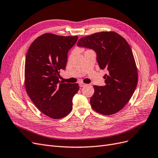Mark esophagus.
<instances>
[{"label": "esophagus", "instance_id": "1", "mask_svg": "<svg viewBox=\"0 0 158 158\" xmlns=\"http://www.w3.org/2000/svg\"><path fill=\"white\" fill-rule=\"evenodd\" d=\"M85 85H86V84H84V83H83V82H80V83H79L80 87H84V86H85Z\"/></svg>", "mask_w": 158, "mask_h": 158}]
</instances>
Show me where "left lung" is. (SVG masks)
<instances>
[{
	"instance_id": "obj_1",
	"label": "left lung",
	"mask_w": 158,
	"mask_h": 158,
	"mask_svg": "<svg viewBox=\"0 0 158 158\" xmlns=\"http://www.w3.org/2000/svg\"><path fill=\"white\" fill-rule=\"evenodd\" d=\"M79 47L91 49L97 54L101 69H106V85H94L90 103L93 109L104 115L122 110L131 99L138 82L133 54L127 42L115 32H101L78 40Z\"/></svg>"
}]
</instances>
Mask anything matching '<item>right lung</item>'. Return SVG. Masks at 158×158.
I'll return each instance as SVG.
<instances>
[{
	"label": "right lung",
	"mask_w": 158,
	"mask_h": 158,
	"mask_svg": "<svg viewBox=\"0 0 158 158\" xmlns=\"http://www.w3.org/2000/svg\"><path fill=\"white\" fill-rule=\"evenodd\" d=\"M78 37L45 33L36 39L27 51L25 64V85L27 94L45 115L62 118L71 112L73 98L78 84L59 81V70H64L68 52Z\"/></svg>",
	"instance_id": "1"
}]
</instances>
